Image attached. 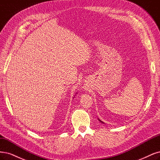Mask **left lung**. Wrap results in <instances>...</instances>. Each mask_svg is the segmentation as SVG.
<instances>
[{
    "label": "left lung",
    "instance_id": "1",
    "mask_svg": "<svg viewBox=\"0 0 160 160\" xmlns=\"http://www.w3.org/2000/svg\"><path fill=\"white\" fill-rule=\"evenodd\" d=\"M100 121H101V120H100Z\"/></svg>",
    "mask_w": 160,
    "mask_h": 160
}]
</instances>
